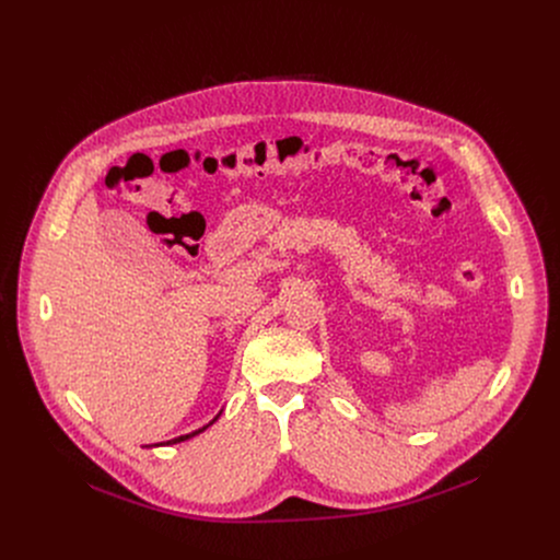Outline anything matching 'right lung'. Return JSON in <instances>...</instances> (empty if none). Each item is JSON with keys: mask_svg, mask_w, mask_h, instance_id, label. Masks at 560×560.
Here are the masks:
<instances>
[{"mask_svg": "<svg viewBox=\"0 0 560 560\" xmlns=\"http://www.w3.org/2000/svg\"><path fill=\"white\" fill-rule=\"evenodd\" d=\"M223 412V410H221ZM221 412L210 421V423H206L203 428H199V430H195V432H190V434H182V436H177V439H171V441H164V443H154V445H143V447H159V445H175V443H182V441H188V439H192V436H197V434H201L203 430H208L219 417H221Z\"/></svg>", "mask_w": 560, "mask_h": 560, "instance_id": "1", "label": "right lung"}]
</instances>
